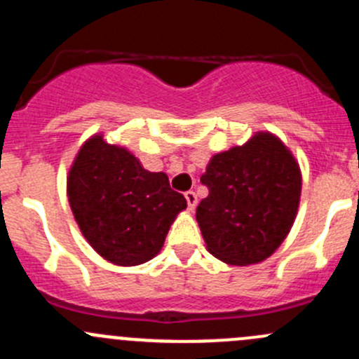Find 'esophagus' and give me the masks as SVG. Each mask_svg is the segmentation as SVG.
<instances>
[{"label": "esophagus", "mask_w": 359, "mask_h": 359, "mask_svg": "<svg viewBox=\"0 0 359 359\" xmlns=\"http://www.w3.org/2000/svg\"><path fill=\"white\" fill-rule=\"evenodd\" d=\"M184 196H186V201H187V206H189V210H194V206H196V203H198L196 193H194V191H187Z\"/></svg>", "instance_id": "34e87169"}]
</instances>
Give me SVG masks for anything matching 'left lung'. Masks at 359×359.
<instances>
[{"label": "left lung", "instance_id": "obj_1", "mask_svg": "<svg viewBox=\"0 0 359 359\" xmlns=\"http://www.w3.org/2000/svg\"><path fill=\"white\" fill-rule=\"evenodd\" d=\"M201 184L208 196L196 208L206 248L233 266L266 260L283 243L300 200L299 165L273 133L215 154Z\"/></svg>", "mask_w": 359, "mask_h": 359}]
</instances>
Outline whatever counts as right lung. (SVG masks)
Listing matches in <instances>:
<instances>
[{"instance_id":"obj_1","label":"right lung","mask_w":359,"mask_h":359,"mask_svg":"<svg viewBox=\"0 0 359 359\" xmlns=\"http://www.w3.org/2000/svg\"><path fill=\"white\" fill-rule=\"evenodd\" d=\"M74 219L92 248L116 266H139L161 250L186 198L166 173L147 172L125 147L93 135L67 177Z\"/></svg>"}]
</instances>
